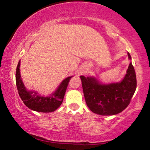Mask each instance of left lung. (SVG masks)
<instances>
[{"label": "left lung", "mask_w": 150, "mask_h": 150, "mask_svg": "<svg viewBox=\"0 0 150 150\" xmlns=\"http://www.w3.org/2000/svg\"><path fill=\"white\" fill-rule=\"evenodd\" d=\"M128 55L131 59L129 53ZM80 77L87 106L94 113L103 116L116 115L123 111L130 104L137 86L136 72L131 62L120 83L101 85L95 78Z\"/></svg>", "instance_id": "left-lung-1"}]
</instances>
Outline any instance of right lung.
Listing matches in <instances>:
<instances>
[{
  "mask_svg": "<svg viewBox=\"0 0 150 150\" xmlns=\"http://www.w3.org/2000/svg\"><path fill=\"white\" fill-rule=\"evenodd\" d=\"M20 63H18L16 71V83L19 96L25 105L33 110L41 112H50L59 107L63 102L70 79L69 77L62 81L59 88L55 92L47 97H42L37 95V93L28 91L20 78Z\"/></svg>",
  "mask_w": 150,
  "mask_h": 150,
  "instance_id": "add662e5",
  "label": "right lung"
}]
</instances>
